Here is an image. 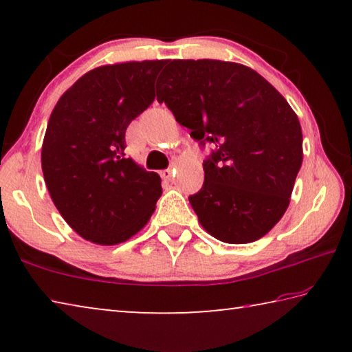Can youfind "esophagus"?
I'll list each match as a JSON object with an SVG mask.
<instances>
[{"mask_svg": "<svg viewBox=\"0 0 352 352\" xmlns=\"http://www.w3.org/2000/svg\"><path fill=\"white\" fill-rule=\"evenodd\" d=\"M160 175H162V177L164 178V180H170V178L174 177V169H172V168L164 169V170L160 172Z\"/></svg>", "mask_w": 352, "mask_h": 352, "instance_id": "1", "label": "esophagus"}]
</instances>
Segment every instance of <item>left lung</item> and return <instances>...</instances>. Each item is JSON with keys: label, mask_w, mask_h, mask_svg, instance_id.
I'll list each match as a JSON object with an SVG mask.
<instances>
[{"label": "left lung", "mask_w": 352, "mask_h": 352, "mask_svg": "<svg viewBox=\"0 0 352 352\" xmlns=\"http://www.w3.org/2000/svg\"><path fill=\"white\" fill-rule=\"evenodd\" d=\"M157 99L214 151L189 204L201 226L226 243H250L275 226L290 204L302 163L296 113L272 83L245 65L168 60Z\"/></svg>", "instance_id": "obj_1"}]
</instances>
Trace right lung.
<instances>
[{
    "instance_id": "1",
    "label": "right lung",
    "mask_w": 352,
    "mask_h": 352,
    "mask_svg": "<svg viewBox=\"0 0 352 352\" xmlns=\"http://www.w3.org/2000/svg\"><path fill=\"white\" fill-rule=\"evenodd\" d=\"M166 60L124 62L83 74L58 99L41 146L46 188L71 228L99 245L135 236L155 211L162 178L124 153L126 130L155 99Z\"/></svg>"
}]
</instances>
